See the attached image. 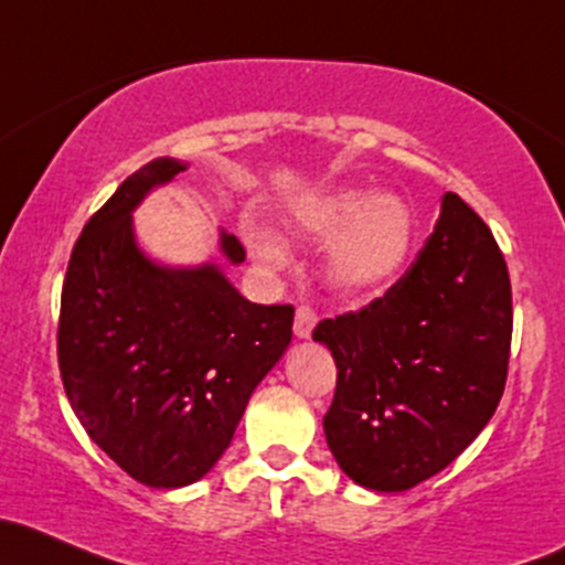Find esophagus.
Here are the masks:
<instances>
[{"mask_svg": "<svg viewBox=\"0 0 565 565\" xmlns=\"http://www.w3.org/2000/svg\"><path fill=\"white\" fill-rule=\"evenodd\" d=\"M316 327V311L311 306H297L295 311V334L297 338H311Z\"/></svg>", "mask_w": 565, "mask_h": 565, "instance_id": "obj_1", "label": "esophagus"}]
</instances>
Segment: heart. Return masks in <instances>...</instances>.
Listing matches in <instances>:
<instances>
[{"mask_svg":"<svg viewBox=\"0 0 565 565\" xmlns=\"http://www.w3.org/2000/svg\"><path fill=\"white\" fill-rule=\"evenodd\" d=\"M300 231L330 244L327 278L345 295H375L405 268L413 246V212L399 195L343 190L302 214ZM254 257L268 270L289 265V252L270 231H252Z\"/></svg>","mask_w":565,"mask_h":565,"instance_id":"1","label":"heart"}]
</instances>
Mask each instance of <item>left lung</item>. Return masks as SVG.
<instances>
[{
	"label": "left lung",
	"mask_w": 565,
	"mask_h": 565,
	"mask_svg": "<svg viewBox=\"0 0 565 565\" xmlns=\"http://www.w3.org/2000/svg\"><path fill=\"white\" fill-rule=\"evenodd\" d=\"M338 367L324 434L370 491H407L443 472L499 407L512 343L504 254L456 192L386 295L316 324Z\"/></svg>",
	"instance_id": "8db88e82"
}]
</instances>
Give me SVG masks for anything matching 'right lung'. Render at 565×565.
I'll list each match as a JSON object with an SVG mask.
<instances>
[{
  "label": "right lung",
  "mask_w": 565,
  "mask_h": 565,
  "mask_svg": "<svg viewBox=\"0 0 565 565\" xmlns=\"http://www.w3.org/2000/svg\"><path fill=\"white\" fill-rule=\"evenodd\" d=\"M188 166L158 158L117 188L72 249L58 370L72 411L122 472L150 488L201 480L257 383L292 340V306H257L214 263L169 268L134 235V209ZM233 265L246 259L220 233Z\"/></svg>",
  "instance_id": "right-lung-1"
}]
</instances>
